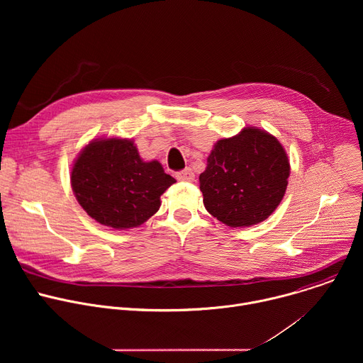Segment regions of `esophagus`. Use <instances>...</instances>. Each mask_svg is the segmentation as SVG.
Here are the masks:
<instances>
[{"mask_svg": "<svg viewBox=\"0 0 363 363\" xmlns=\"http://www.w3.org/2000/svg\"><path fill=\"white\" fill-rule=\"evenodd\" d=\"M175 178L178 181H188V182H191V181H194V172L189 168H186V169L175 172Z\"/></svg>", "mask_w": 363, "mask_h": 363, "instance_id": "obj_1", "label": "esophagus"}]
</instances>
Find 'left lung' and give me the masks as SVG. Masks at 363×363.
<instances>
[{
  "instance_id": "8db88e82",
  "label": "left lung",
  "mask_w": 363,
  "mask_h": 363,
  "mask_svg": "<svg viewBox=\"0 0 363 363\" xmlns=\"http://www.w3.org/2000/svg\"><path fill=\"white\" fill-rule=\"evenodd\" d=\"M290 164L281 143L266 130L244 128L214 145L199 189L206 211L230 227L269 218L281 202Z\"/></svg>"
}]
</instances>
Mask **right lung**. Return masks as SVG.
<instances>
[{
    "label": "right lung",
    "mask_w": 363,
    "mask_h": 363,
    "mask_svg": "<svg viewBox=\"0 0 363 363\" xmlns=\"http://www.w3.org/2000/svg\"><path fill=\"white\" fill-rule=\"evenodd\" d=\"M70 179L83 210L115 230L149 220L177 182L158 161L143 162L132 140L118 138L91 140L74 161Z\"/></svg>",
    "instance_id": "1"
}]
</instances>
